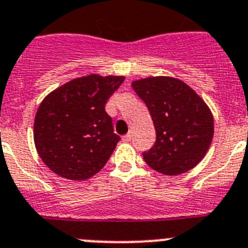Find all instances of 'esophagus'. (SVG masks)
Returning a JSON list of instances; mask_svg holds the SVG:
<instances>
[{
	"instance_id": "34e87169",
	"label": "esophagus",
	"mask_w": 248,
	"mask_h": 248,
	"mask_svg": "<svg viewBox=\"0 0 248 248\" xmlns=\"http://www.w3.org/2000/svg\"><path fill=\"white\" fill-rule=\"evenodd\" d=\"M130 140H131V134H130V133L123 137V141H130Z\"/></svg>"
}]
</instances>
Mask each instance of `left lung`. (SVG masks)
<instances>
[{"mask_svg": "<svg viewBox=\"0 0 248 248\" xmlns=\"http://www.w3.org/2000/svg\"><path fill=\"white\" fill-rule=\"evenodd\" d=\"M131 87L148 107L156 131V141L143 154L145 163L169 176L195 168L214 138V117L202 98L172 77H149Z\"/></svg>", "mask_w": 248, "mask_h": 248, "instance_id": "8db88e82", "label": "left lung"}]
</instances>
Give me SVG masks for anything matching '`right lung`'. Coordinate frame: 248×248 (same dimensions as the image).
I'll use <instances>...</instances> for the list:
<instances>
[{
	"label": "right lung",
	"mask_w": 248,
	"mask_h": 248,
	"mask_svg": "<svg viewBox=\"0 0 248 248\" xmlns=\"http://www.w3.org/2000/svg\"><path fill=\"white\" fill-rule=\"evenodd\" d=\"M124 79L89 74L61 85L42 100L34 118V145L52 171L82 181L102 170L120 140L105 103Z\"/></svg>",
	"instance_id": "1"
}]
</instances>
